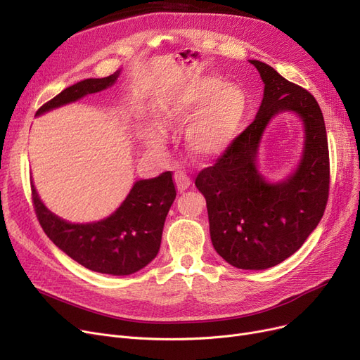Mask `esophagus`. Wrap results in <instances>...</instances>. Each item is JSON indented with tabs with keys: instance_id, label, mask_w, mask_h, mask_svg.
I'll use <instances>...</instances> for the list:
<instances>
[{
	"instance_id": "1",
	"label": "esophagus",
	"mask_w": 360,
	"mask_h": 360,
	"mask_svg": "<svg viewBox=\"0 0 360 360\" xmlns=\"http://www.w3.org/2000/svg\"><path fill=\"white\" fill-rule=\"evenodd\" d=\"M175 182H176L178 190L182 193V191L187 190L190 185H191V178L185 172L178 170V172H175Z\"/></svg>"
}]
</instances>
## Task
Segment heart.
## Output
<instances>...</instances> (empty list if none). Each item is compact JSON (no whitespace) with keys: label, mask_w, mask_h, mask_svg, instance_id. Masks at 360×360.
I'll return each instance as SVG.
<instances>
[{"label":"heart","mask_w":360,"mask_h":360,"mask_svg":"<svg viewBox=\"0 0 360 360\" xmlns=\"http://www.w3.org/2000/svg\"><path fill=\"white\" fill-rule=\"evenodd\" d=\"M246 114V96L215 75H194L172 91L162 106L167 124L191 122L185 130L188 150L202 158L221 154L234 139ZM160 141V135L154 136Z\"/></svg>","instance_id":"b5f03b06"}]
</instances>
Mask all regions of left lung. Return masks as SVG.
Segmentation results:
<instances>
[{"mask_svg": "<svg viewBox=\"0 0 360 360\" xmlns=\"http://www.w3.org/2000/svg\"><path fill=\"white\" fill-rule=\"evenodd\" d=\"M249 62L265 84L259 111L215 165L198 172L195 187L206 198L218 254L237 269L265 270L294 255L322 219L329 195V150L323 114L311 93L267 63ZM285 110L303 120L304 151L294 176L270 184L256 169L257 146L269 120Z\"/></svg>", "mask_w": 360, "mask_h": 360, "instance_id": "left-lung-1", "label": "left lung"}]
</instances>
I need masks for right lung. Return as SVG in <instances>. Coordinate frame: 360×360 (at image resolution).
Listing matches in <instances>:
<instances>
[{"label": "right lung", "mask_w": 360, "mask_h": 360, "mask_svg": "<svg viewBox=\"0 0 360 360\" xmlns=\"http://www.w3.org/2000/svg\"><path fill=\"white\" fill-rule=\"evenodd\" d=\"M120 71L105 78H87L62 90L37 111L41 115L58 106L98 93L115 83ZM32 203L44 233L66 255L83 267L112 276L136 273L158 254L167 212L176 197L172 172L135 182L112 215L91 224H71L43 205L31 182Z\"/></svg>", "instance_id": "1"}]
</instances>
